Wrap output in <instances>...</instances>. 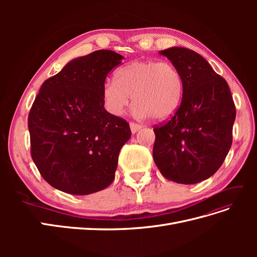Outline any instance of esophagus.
<instances>
[{"instance_id":"esophagus-1","label":"esophagus","mask_w":257,"mask_h":257,"mask_svg":"<svg viewBox=\"0 0 257 257\" xmlns=\"http://www.w3.org/2000/svg\"><path fill=\"white\" fill-rule=\"evenodd\" d=\"M130 127H131L132 133L135 134V133H137L139 130L143 127V125H142V124H137L135 122H130Z\"/></svg>"}]
</instances>
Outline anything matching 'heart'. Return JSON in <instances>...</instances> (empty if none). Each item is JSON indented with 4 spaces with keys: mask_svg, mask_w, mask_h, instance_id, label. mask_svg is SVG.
<instances>
[{
    "mask_svg": "<svg viewBox=\"0 0 257 257\" xmlns=\"http://www.w3.org/2000/svg\"><path fill=\"white\" fill-rule=\"evenodd\" d=\"M183 80L177 67L166 61H133L121 67L115 80H107L103 87L106 109L120 115L130 105L133 95L135 112L164 120L180 106Z\"/></svg>",
    "mask_w": 257,
    "mask_h": 257,
    "instance_id": "heart-1",
    "label": "heart"
}]
</instances>
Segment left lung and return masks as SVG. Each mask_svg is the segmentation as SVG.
Instances as JSON below:
<instances>
[{"label":"left lung","mask_w":257,"mask_h":257,"mask_svg":"<svg viewBox=\"0 0 257 257\" xmlns=\"http://www.w3.org/2000/svg\"><path fill=\"white\" fill-rule=\"evenodd\" d=\"M180 72L181 104L168 121L154 125L153 159L168 180L194 184L221 167L232 143L236 107L228 84L195 51L160 52Z\"/></svg>","instance_id":"left-lung-1"}]
</instances>
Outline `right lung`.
<instances>
[{
	"mask_svg": "<svg viewBox=\"0 0 257 257\" xmlns=\"http://www.w3.org/2000/svg\"><path fill=\"white\" fill-rule=\"evenodd\" d=\"M122 56L97 50L45 80L28 119L31 157L51 186L74 195L102 191L114 179L128 123L104 107L107 75Z\"/></svg>",
	"mask_w": 257,
	"mask_h": 257,
	"instance_id": "add662e5",
	"label": "right lung"
}]
</instances>
